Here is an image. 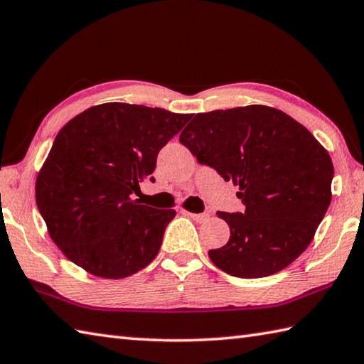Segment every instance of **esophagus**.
<instances>
[{
	"instance_id": "obj_1",
	"label": "esophagus",
	"mask_w": 364,
	"mask_h": 364,
	"mask_svg": "<svg viewBox=\"0 0 364 364\" xmlns=\"http://www.w3.org/2000/svg\"><path fill=\"white\" fill-rule=\"evenodd\" d=\"M188 215L191 219H194L196 222H205L206 219H210V213H200V214H194V213H188Z\"/></svg>"
}]
</instances>
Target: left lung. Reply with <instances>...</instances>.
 Here are the masks:
<instances>
[{"label":"left lung","instance_id":"obj_1","mask_svg":"<svg viewBox=\"0 0 364 364\" xmlns=\"http://www.w3.org/2000/svg\"><path fill=\"white\" fill-rule=\"evenodd\" d=\"M180 142L239 186L244 213H218L228 242L208 252L223 272L261 278L289 266L313 241L331 202L333 164L304 125L252 105L197 114Z\"/></svg>","mask_w":364,"mask_h":364}]
</instances>
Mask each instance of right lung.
<instances>
[{"mask_svg": "<svg viewBox=\"0 0 364 364\" xmlns=\"http://www.w3.org/2000/svg\"><path fill=\"white\" fill-rule=\"evenodd\" d=\"M191 114L105 103L72 119L54 139L36 181V202L51 239L89 274L125 278L149 266L173 210L134 198L159 150Z\"/></svg>", "mask_w": 364, "mask_h": 364, "instance_id": "1", "label": "right lung"}]
</instances>
